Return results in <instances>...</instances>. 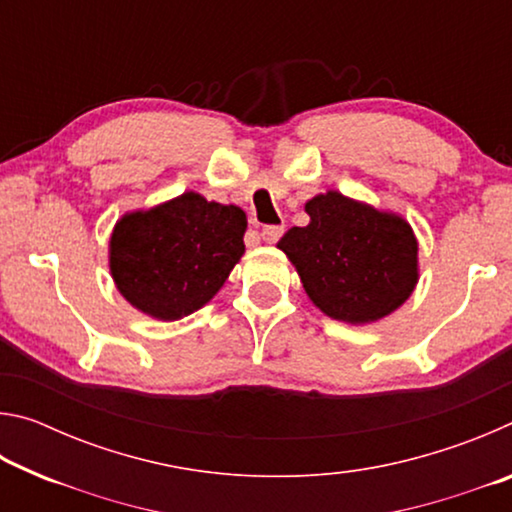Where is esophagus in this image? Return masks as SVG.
Segmentation results:
<instances>
[{
	"label": "esophagus",
	"instance_id": "1",
	"mask_svg": "<svg viewBox=\"0 0 512 512\" xmlns=\"http://www.w3.org/2000/svg\"><path fill=\"white\" fill-rule=\"evenodd\" d=\"M282 235H284L282 225H264L262 228V239L266 241V244H275V241Z\"/></svg>",
	"mask_w": 512,
	"mask_h": 512
}]
</instances>
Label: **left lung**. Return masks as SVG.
Listing matches in <instances>:
<instances>
[{
    "mask_svg": "<svg viewBox=\"0 0 512 512\" xmlns=\"http://www.w3.org/2000/svg\"><path fill=\"white\" fill-rule=\"evenodd\" d=\"M309 225L277 241L311 302L334 320L366 325L402 307L418 284V239L400 214L339 192L305 203Z\"/></svg>",
    "mask_w": 512,
    "mask_h": 512,
    "instance_id": "1",
    "label": "left lung"
}]
</instances>
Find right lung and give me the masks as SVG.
Masks as SVG:
<instances>
[{
    "instance_id": "1",
    "label": "right lung",
    "mask_w": 512,
    "mask_h": 512,
    "mask_svg": "<svg viewBox=\"0 0 512 512\" xmlns=\"http://www.w3.org/2000/svg\"><path fill=\"white\" fill-rule=\"evenodd\" d=\"M246 212L185 192L128 212L110 237V275L135 309L178 320L207 305L244 255Z\"/></svg>"
}]
</instances>
